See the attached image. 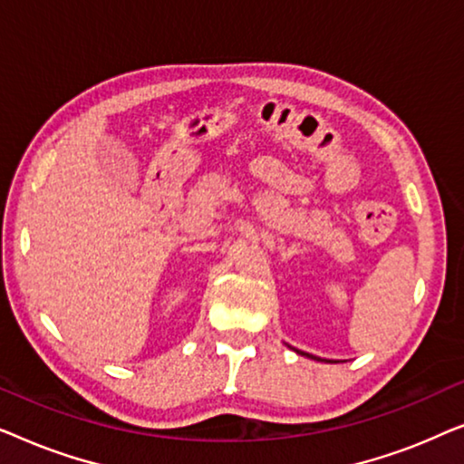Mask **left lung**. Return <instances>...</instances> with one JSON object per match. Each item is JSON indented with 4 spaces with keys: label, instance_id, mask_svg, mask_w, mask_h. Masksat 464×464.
Here are the masks:
<instances>
[{
    "label": "left lung",
    "instance_id": "left-lung-1",
    "mask_svg": "<svg viewBox=\"0 0 464 464\" xmlns=\"http://www.w3.org/2000/svg\"><path fill=\"white\" fill-rule=\"evenodd\" d=\"M300 353V351H297ZM300 354H306V357H310V359H316V357H313V354H308V353H300ZM316 361H321V359H316Z\"/></svg>",
    "mask_w": 464,
    "mask_h": 464
}]
</instances>
